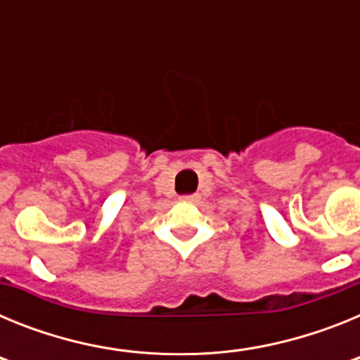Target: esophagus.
<instances>
[{"label": "esophagus", "instance_id": "esophagus-1", "mask_svg": "<svg viewBox=\"0 0 360 360\" xmlns=\"http://www.w3.org/2000/svg\"><path fill=\"white\" fill-rule=\"evenodd\" d=\"M184 202H198L200 196L198 195H187V196H182Z\"/></svg>", "mask_w": 360, "mask_h": 360}]
</instances>
